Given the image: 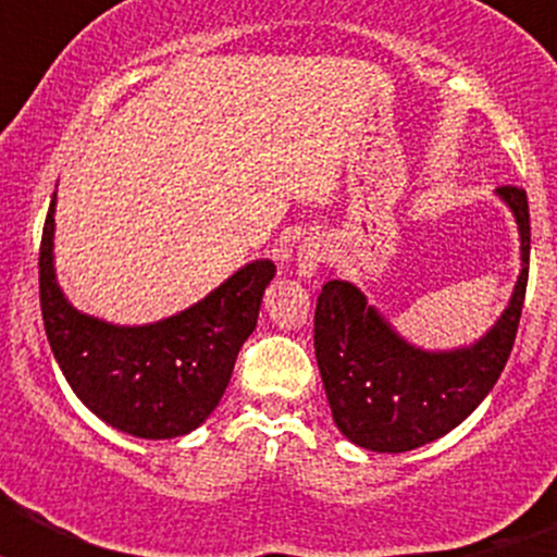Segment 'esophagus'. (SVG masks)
<instances>
[{
	"instance_id": "obj_1",
	"label": "esophagus",
	"mask_w": 557,
	"mask_h": 557,
	"mask_svg": "<svg viewBox=\"0 0 557 557\" xmlns=\"http://www.w3.org/2000/svg\"><path fill=\"white\" fill-rule=\"evenodd\" d=\"M323 259H326V245L318 236H309L307 243L298 248V256H295V273H298V278H304V282L312 278L323 264Z\"/></svg>"
}]
</instances>
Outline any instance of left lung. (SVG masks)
<instances>
[{
	"label": "left lung",
	"instance_id": "8db88e82",
	"mask_svg": "<svg viewBox=\"0 0 557 557\" xmlns=\"http://www.w3.org/2000/svg\"><path fill=\"white\" fill-rule=\"evenodd\" d=\"M521 239V273L499 321L476 343L426 351L407 343L348 282L323 284L314 307V357L337 430L371 451H410L462 424L505 371L528 293V191L499 186Z\"/></svg>",
	"mask_w": 557,
	"mask_h": 557
}]
</instances>
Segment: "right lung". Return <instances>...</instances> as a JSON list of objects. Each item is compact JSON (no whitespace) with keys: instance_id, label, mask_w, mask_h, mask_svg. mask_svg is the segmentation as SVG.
<instances>
[{"instance_id":"add662e5","label":"right lung","mask_w":557,"mask_h":557,"mask_svg":"<svg viewBox=\"0 0 557 557\" xmlns=\"http://www.w3.org/2000/svg\"><path fill=\"white\" fill-rule=\"evenodd\" d=\"M55 195L38 256L47 339L69 387L113 430L166 441L198 430L220 405L236 354L253 334L275 264L256 259L203 301L145 326L77 312L55 278Z\"/></svg>"}]
</instances>
